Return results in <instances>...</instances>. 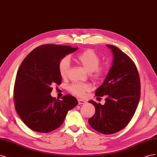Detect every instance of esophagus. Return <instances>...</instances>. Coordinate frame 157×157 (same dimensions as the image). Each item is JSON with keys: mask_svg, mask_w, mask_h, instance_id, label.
<instances>
[{"mask_svg": "<svg viewBox=\"0 0 157 157\" xmlns=\"http://www.w3.org/2000/svg\"><path fill=\"white\" fill-rule=\"evenodd\" d=\"M78 102L79 105H82V104H85L86 103V101L84 100V99H78Z\"/></svg>", "mask_w": 157, "mask_h": 157, "instance_id": "esophagus-1", "label": "esophagus"}]
</instances>
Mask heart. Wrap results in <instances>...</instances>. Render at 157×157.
I'll return each mask as SVG.
<instances>
[{
  "instance_id": "obj_1",
  "label": "heart",
  "mask_w": 157,
  "mask_h": 157,
  "mask_svg": "<svg viewBox=\"0 0 157 157\" xmlns=\"http://www.w3.org/2000/svg\"><path fill=\"white\" fill-rule=\"evenodd\" d=\"M75 61L82 66L88 73H91L92 78L94 79L101 78L106 72L105 67H99L100 58L92 50L88 49L81 52L76 56ZM69 70L70 60L67 57H65L60 61L59 64V72L61 77L65 78L67 77ZM69 89L73 94L78 96H83L86 92L90 91L91 86L88 84L74 83L71 85Z\"/></svg>"
}]
</instances>
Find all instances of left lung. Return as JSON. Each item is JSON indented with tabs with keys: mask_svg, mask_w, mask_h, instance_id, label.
Wrapping results in <instances>:
<instances>
[{
	"mask_svg": "<svg viewBox=\"0 0 157 157\" xmlns=\"http://www.w3.org/2000/svg\"><path fill=\"white\" fill-rule=\"evenodd\" d=\"M113 60L103 84L97 88L96 96H106L104 105L89 101L96 113L88 119L92 128L103 134L119 132L131 121L140 98V80L132 60L117 47L106 45Z\"/></svg>",
	"mask_w": 157,
	"mask_h": 157,
	"instance_id": "obj_1",
	"label": "left lung"
}]
</instances>
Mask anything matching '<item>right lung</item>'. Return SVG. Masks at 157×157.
Masks as SVG:
<instances>
[{
    "label": "right lung",
    "mask_w": 157,
    "mask_h": 157,
    "mask_svg": "<svg viewBox=\"0 0 157 157\" xmlns=\"http://www.w3.org/2000/svg\"><path fill=\"white\" fill-rule=\"evenodd\" d=\"M78 48L46 44L37 47L23 59L16 75L13 98L22 121L33 131L48 133L59 128L67 112L78 105L73 96L52 97V85L61 83V59Z\"/></svg>",
    "instance_id": "add662e5"
}]
</instances>
